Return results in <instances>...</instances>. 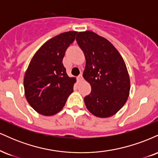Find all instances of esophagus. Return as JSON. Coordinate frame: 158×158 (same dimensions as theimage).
Instances as JSON below:
<instances>
[{
    "label": "esophagus",
    "mask_w": 158,
    "mask_h": 158,
    "mask_svg": "<svg viewBox=\"0 0 158 158\" xmlns=\"http://www.w3.org/2000/svg\"><path fill=\"white\" fill-rule=\"evenodd\" d=\"M77 80H78V81H79V82H81V81H82L83 80H84V79H83L82 76L79 75V77H77Z\"/></svg>",
    "instance_id": "esophagus-1"
}]
</instances>
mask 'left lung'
Masks as SVG:
<instances>
[{"label": "left lung", "instance_id": "left-lung-1", "mask_svg": "<svg viewBox=\"0 0 158 158\" xmlns=\"http://www.w3.org/2000/svg\"><path fill=\"white\" fill-rule=\"evenodd\" d=\"M77 42L86 60L83 77L91 86L85 104L92 114L107 118L126 104L130 79L122 56L108 40L92 31L78 32Z\"/></svg>", "mask_w": 158, "mask_h": 158}]
</instances>
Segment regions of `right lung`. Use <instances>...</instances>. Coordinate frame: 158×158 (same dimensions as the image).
<instances>
[{"mask_svg":"<svg viewBox=\"0 0 158 158\" xmlns=\"http://www.w3.org/2000/svg\"><path fill=\"white\" fill-rule=\"evenodd\" d=\"M77 33L62 32L46 41L32 58L25 72V97L41 115L52 116L60 111L73 91L77 79L68 77L62 60Z\"/></svg>","mask_w":158,"mask_h":158,"instance_id":"right-lung-1","label":"right lung"}]
</instances>
